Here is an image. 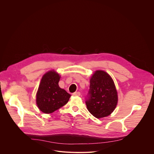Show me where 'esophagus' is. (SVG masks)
Here are the masks:
<instances>
[{
	"label": "esophagus",
	"instance_id": "34e87169",
	"mask_svg": "<svg viewBox=\"0 0 154 154\" xmlns=\"http://www.w3.org/2000/svg\"><path fill=\"white\" fill-rule=\"evenodd\" d=\"M74 96H80V92H79V91H77V92H75V93H73V94H72Z\"/></svg>",
	"mask_w": 154,
	"mask_h": 154
}]
</instances>
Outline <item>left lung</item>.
I'll use <instances>...</instances> for the list:
<instances>
[{"mask_svg": "<svg viewBox=\"0 0 154 154\" xmlns=\"http://www.w3.org/2000/svg\"><path fill=\"white\" fill-rule=\"evenodd\" d=\"M90 97L86 101L88 110L100 119L111 115L116 108L118 96L114 81L102 70L94 71L90 77Z\"/></svg>", "mask_w": 154, "mask_h": 154, "instance_id": "1", "label": "left lung"}]
</instances>
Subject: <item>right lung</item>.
Wrapping results in <instances>:
<instances>
[{
    "label": "right lung",
    "instance_id": "add662e5",
    "mask_svg": "<svg viewBox=\"0 0 154 154\" xmlns=\"http://www.w3.org/2000/svg\"><path fill=\"white\" fill-rule=\"evenodd\" d=\"M60 77L56 71L51 70L41 78L36 94V103L44 113L54 112L66 103L71 96L59 86Z\"/></svg>",
    "mask_w": 154,
    "mask_h": 154
}]
</instances>
